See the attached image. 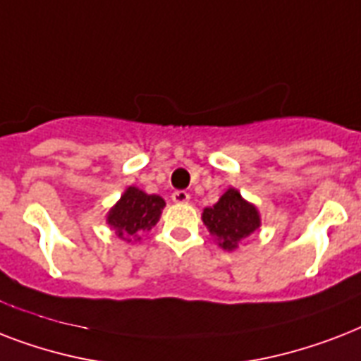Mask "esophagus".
Wrapping results in <instances>:
<instances>
[{
	"mask_svg": "<svg viewBox=\"0 0 361 361\" xmlns=\"http://www.w3.org/2000/svg\"><path fill=\"white\" fill-rule=\"evenodd\" d=\"M172 202H176V204L189 202V192H187V191H174V192H172Z\"/></svg>",
	"mask_w": 361,
	"mask_h": 361,
	"instance_id": "1",
	"label": "esophagus"
}]
</instances>
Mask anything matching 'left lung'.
<instances>
[{
    "instance_id": "obj_1",
    "label": "left lung",
    "mask_w": 361,
    "mask_h": 361,
    "mask_svg": "<svg viewBox=\"0 0 361 361\" xmlns=\"http://www.w3.org/2000/svg\"><path fill=\"white\" fill-rule=\"evenodd\" d=\"M202 221L209 232L217 236L219 245L228 251L236 249L243 238L260 226L257 208L245 202L236 189H228L214 208L204 209Z\"/></svg>"
}]
</instances>
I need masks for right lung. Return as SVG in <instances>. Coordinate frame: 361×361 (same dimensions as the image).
Segmentation results:
<instances>
[{"mask_svg":"<svg viewBox=\"0 0 361 361\" xmlns=\"http://www.w3.org/2000/svg\"><path fill=\"white\" fill-rule=\"evenodd\" d=\"M163 208L164 200L161 197L146 195L136 187H129L120 202L110 209L109 225L121 240H140L144 232L152 231V226H155Z\"/></svg>","mask_w":361,"mask_h":361,"instance_id":"add662e5","label":"right lung"}]
</instances>
